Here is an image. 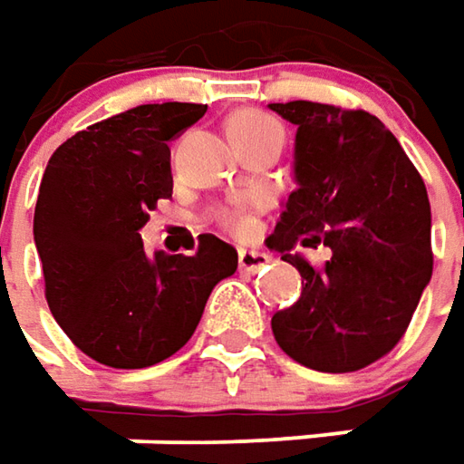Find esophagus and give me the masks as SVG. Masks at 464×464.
I'll list each match as a JSON object with an SVG mask.
<instances>
[{
    "mask_svg": "<svg viewBox=\"0 0 464 464\" xmlns=\"http://www.w3.org/2000/svg\"><path fill=\"white\" fill-rule=\"evenodd\" d=\"M269 264V256L262 254V251H246V248H241L238 251V269L241 272H248V275H254V272H259Z\"/></svg>",
    "mask_w": 464,
    "mask_h": 464,
    "instance_id": "obj_1",
    "label": "esophagus"
}]
</instances>
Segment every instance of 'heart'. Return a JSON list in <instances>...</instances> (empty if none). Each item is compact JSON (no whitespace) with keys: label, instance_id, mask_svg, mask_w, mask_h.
<instances>
[{"label":"heart","instance_id":"heart-1","mask_svg":"<svg viewBox=\"0 0 464 464\" xmlns=\"http://www.w3.org/2000/svg\"><path fill=\"white\" fill-rule=\"evenodd\" d=\"M226 136L231 140L236 153L251 151L259 146H280L285 143V128L275 118L256 112V110H238L226 121ZM213 220L223 231H228L236 238H248L256 223L244 205H226L213 213Z\"/></svg>","mask_w":464,"mask_h":464}]
</instances>
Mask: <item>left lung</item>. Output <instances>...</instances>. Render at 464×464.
I'll return each instance as SVG.
<instances>
[{
  "label": "left lung",
  "mask_w": 464,
  "mask_h": 464,
  "mask_svg": "<svg viewBox=\"0 0 464 464\" xmlns=\"http://www.w3.org/2000/svg\"><path fill=\"white\" fill-rule=\"evenodd\" d=\"M295 133V192L264 241L305 280L272 315L285 354L318 372H354L406 334L431 280V208L398 138L364 110L269 104ZM295 246L329 248L313 267Z\"/></svg>",
  "instance_id": "1"
}]
</instances>
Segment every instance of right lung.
I'll return each instance as SVG.
<instances>
[{"label":"right lung","mask_w":464,"mask_h":464,"mask_svg":"<svg viewBox=\"0 0 464 464\" xmlns=\"http://www.w3.org/2000/svg\"><path fill=\"white\" fill-rule=\"evenodd\" d=\"M208 104H138L61 143L43 174L33 236L45 300L87 357L140 370L179 352L238 254L202 233L192 256L143 251L149 210L171 198L169 140Z\"/></svg>","instance_id":"right-lung-1"}]
</instances>
